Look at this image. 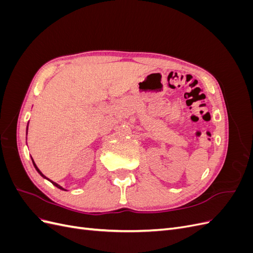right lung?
Listing matches in <instances>:
<instances>
[{
    "label": "right lung",
    "mask_w": 253,
    "mask_h": 253,
    "mask_svg": "<svg viewBox=\"0 0 253 253\" xmlns=\"http://www.w3.org/2000/svg\"><path fill=\"white\" fill-rule=\"evenodd\" d=\"M27 131H28V124H27V127H26V136H27ZM26 139H27V137H26ZM32 160H33V164H34V167H35V169L37 170V172H38V173H39V174H40V175L42 176V177H43V178H45V179H47V180H49V181H50V182L52 183V185H53V186H55V187H57L58 189H60V190H63V191H66L65 189H63V188H62V187H61L60 185H58V183H57V182H55V181H52V180L48 179V178L46 177V176H45V175H44V174H43V173H42V172H41V171L39 170V168H38V167H37V165H36V164H35V162H34V159H33V157H32Z\"/></svg>",
    "instance_id": "right-lung-1"
}]
</instances>
